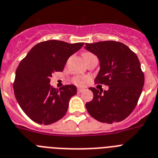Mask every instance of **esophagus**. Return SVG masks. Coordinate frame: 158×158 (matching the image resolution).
<instances>
[{
    "instance_id": "obj_1",
    "label": "esophagus",
    "mask_w": 158,
    "mask_h": 158,
    "mask_svg": "<svg viewBox=\"0 0 158 158\" xmlns=\"http://www.w3.org/2000/svg\"><path fill=\"white\" fill-rule=\"evenodd\" d=\"M83 91H84V89H83V88H80V87H79V88H78V92H79V93H81V92H83Z\"/></svg>"
}]
</instances>
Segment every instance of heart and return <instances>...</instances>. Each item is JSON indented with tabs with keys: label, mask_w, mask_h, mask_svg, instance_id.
I'll return each instance as SVG.
<instances>
[{
	"label": "heart",
	"mask_w": 158,
	"mask_h": 158,
	"mask_svg": "<svg viewBox=\"0 0 158 158\" xmlns=\"http://www.w3.org/2000/svg\"><path fill=\"white\" fill-rule=\"evenodd\" d=\"M91 55H93V54H91V53H89V52H85L83 54V58L91 56ZM75 83H78V84H83V83H85V79H83V78H76V79H75Z\"/></svg>",
	"instance_id": "heart-1"
}]
</instances>
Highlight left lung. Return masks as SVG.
<instances>
[{"mask_svg":"<svg viewBox=\"0 0 158 158\" xmlns=\"http://www.w3.org/2000/svg\"><path fill=\"white\" fill-rule=\"evenodd\" d=\"M85 49L97 56L99 71L95 82L108 91L90 87L93 99L86 104L88 113L102 123L112 124L128 117L136 106L144 83L138 58L129 47L115 41L86 43Z\"/></svg>","mask_w":158,"mask_h":158,"instance_id":"left-lung-1","label":"left lung"}]
</instances>
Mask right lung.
I'll return each instance as SVG.
<instances>
[{"label": "right lung", "mask_w": 158, "mask_h": 158, "mask_svg": "<svg viewBox=\"0 0 158 158\" xmlns=\"http://www.w3.org/2000/svg\"><path fill=\"white\" fill-rule=\"evenodd\" d=\"M84 42L70 44L49 40L35 45L21 61L14 83L16 99L23 112L40 124H50L65 116L69 101L77 93L75 85L59 89L50 84L52 74L63 71L69 57Z\"/></svg>", "instance_id": "obj_1"}]
</instances>
